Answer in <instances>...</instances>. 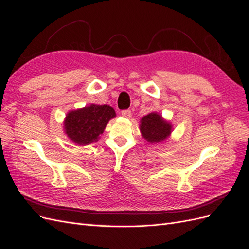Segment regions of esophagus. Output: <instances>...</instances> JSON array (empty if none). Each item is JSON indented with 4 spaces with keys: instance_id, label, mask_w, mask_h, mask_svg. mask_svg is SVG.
<instances>
[{
    "instance_id": "esophagus-1",
    "label": "esophagus",
    "mask_w": 249,
    "mask_h": 249,
    "mask_svg": "<svg viewBox=\"0 0 249 249\" xmlns=\"http://www.w3.org/2000/svg\"><path fill=\"white\" fill-rule=\"evenodd\" d=\"M122 115L125 118H130L132 116V112L130 110H124L122 111Z\"/></svg>"
}]
</instances>
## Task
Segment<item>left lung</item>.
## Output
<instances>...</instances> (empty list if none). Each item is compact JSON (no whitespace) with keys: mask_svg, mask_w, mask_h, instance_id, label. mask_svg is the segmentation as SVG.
<instances>
[{"mask_svg":"<svg viewBox=\"0 0 249 249\" xmlns=\"http://www.w3.org/2000/svg\"><path fill=\"white\" fill-rule=\"evenodd\" d=\"M139 130L141 136L148 143L157 144L170 137L173 126L170 122L165 119L159 113L152 112L141 118Z\"/></svg>","mask_w":249,"mask_h":249,"instance_id":"obj_1","label":"left lung"}]
</instances>
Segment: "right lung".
Here are the masks:
<instances>
[{"instance_id": "right-lung-1", "label": "right lung", "mask_w": 249, "mask_h": 249, "mask_svg": "<svg viewBox=\"0 0 249 249\" xmlns=\"http://www.w3.org/2000/svg\"><path fill=\"white\" fill-rule=\"evenodd\" d=\"M116 113L109 105L90 104L84 108L71 110L63 122V130L73 143L88 145L101 138L109 120Z\"/></svg>"}]
</instances>
